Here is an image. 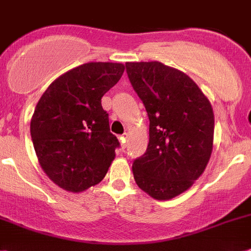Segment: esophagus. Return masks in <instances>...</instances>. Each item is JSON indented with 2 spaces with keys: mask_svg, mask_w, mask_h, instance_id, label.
<instances>
[{
  "mask_svg": "<svg viewBox=\"0 0 251 251\" xmlns=\"http://www.w3.org/2000/svg\"><path fill=\"white\" fill-rule=\"evenodd\" d=\"M120 143H121V149H125L126 148V145H127V144H126V136L125 135H123V136H120Z\"/></svg>",
  "mask_w": 251,
  "mask_h": 251,
  "instance_id": "34e87169",
  "label": "esophagus"
}]
</instances>
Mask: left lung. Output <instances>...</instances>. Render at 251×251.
Segmentation results:
<instances>
[{
    "label": "left lung",
    "instance_id": "left-lung-1",
    "mask_svg": "<svg viewBox=\"0 0 251 251\" xmlns=\"http://www.w3.org/2000/svg\"><path fill=\"white\" fill-rule=\"evenodd\" d=\"M132 88L149 117V144L135 159L139 188L165 201L200 178L213 148L212 106L186 73L160 62L126 63Z\"/></svg>",
    "mask_w": 251,
    "mask_h": 251
}]
</instances>
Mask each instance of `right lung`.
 <instances>
[{
    "label": "right lung",
    "mask_w": 251,
    "mask_h": 251,
    "mask_svg": "<svg viewBox=\"0 0 251 251\" xmlns=\"http://www.w3.org/2000/svg\"><path fill=\"white\" fill-rule=\"evenodd\" d=\"M124 71L121 63H86L56 78L39 100L30 134L43 171L60 188L83 192L107 173L120 143L101 99Z\"/></svg>",
    "instance_id": "right-lung-1"
}]
</instances>
